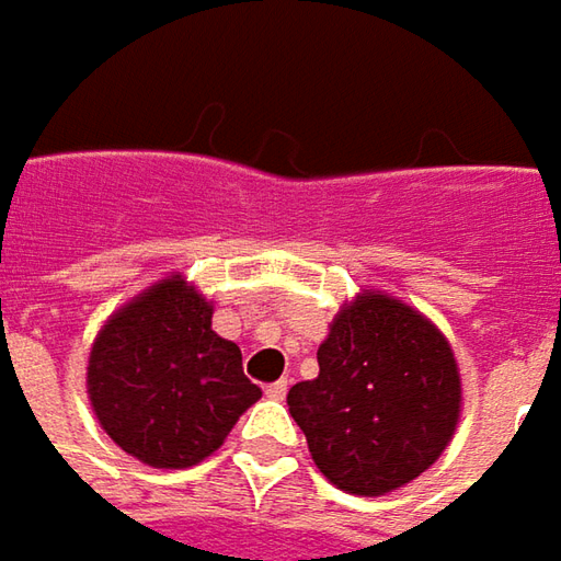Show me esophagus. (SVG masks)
Segmentation results:
<instances>
[{
    "mask_svg": "<svg viewBox=\"0 0 561 561\" xmlns=\"http://www.w3.org/2000/svg\"><path fill=\"white\" fill-rule=\"evenodd\" d=\"M265 393H268L271 399H284L287 397V380H274V383L265 387Z\"/></svg>",
    "mask_w": 561,
    "mask_h": 561,
    "instance_id": "1",
    "label": "esophagus"
}]
</instances>
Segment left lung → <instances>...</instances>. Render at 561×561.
<instances>
[{
    "label": "left lung",
    "mask_w": 561,
    "mask_h": 561,
    "mask_svg": "<svg viewBox=\"0 0 561 561\" xmlns=\"http://www.w3.org/2000/svg\"><path fill=\"white\" fill-rule=\"evenodd\" d=\"M459 368L446 336L393 296L346 306L318 350V377L287 405L321 474L340 490L380 496L440 459L459 421Z\"/></svg>",
    "instance_id": "obj_1"
}]
</instances>
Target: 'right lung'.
Segmentation results:
<instances>
[{
  "label": "right lung",
  "instance_id": "add662e5",
  "mask_svg": "<svg viewBox=\"0 0 561 561\" xmlns=\"http://www.w3.org/2000/svg\"><path fill=\"white\" fill-rule=\"evenodd\" d=\"M87 390L105 434L152 468L203 462L262 397L240 346L211 331V306L181 274L105 321Z\"/></svg>",
  "mask_w": 561,
  "mask_h": 561
}]
</instances>
